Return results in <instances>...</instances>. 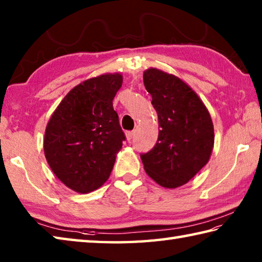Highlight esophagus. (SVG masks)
<instances>
[{
  "instance_id": "esophagus-1",
  "label": "esophagus",
  "mask_w": 262,
  "mask_h": 262,
  "mask_svg": "<svg viewBox=\"0 0 262 262\" xmlns=\"http://www.w3.org/2000/svg\"><path fill=\"white\" fill-rule=\"evenodd\" d=\"M133 136H134V132H126V137L128 141H130L133 139Z\"/></svg>"
}]
</instances>
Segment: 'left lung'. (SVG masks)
Returning <instances> with one entry per match:
<instances>
[{
  "label": "left lung",
  "instance_id": "1",
  "mask_svg": "<svg viewBox=\"0 0 262 262\" xmlns=\"http://www.w3.org/2000/svg\"><path fill=\"white\" fill-rule=\"evenodd\" d=\"M143 82L158 115L157 143L142 163L149 177L165 188L191 180L210 159L214 128L210 113L197 94L182 80L157 69L146 70Z\"/></svg>",
  "mask_w": 262,
  "mask_h": 262
}]
</instances>
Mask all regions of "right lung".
Instances as JSON below:
<instances>
[{
  "label": "right lung",
  "mask_w": 262,
  "mask_h": 262,
  "mask_svg": "<svg viewBox=\"0 0 262 262\" xmlns=\"http://www.w3.org/2000/svg\"><path fill=\"white\" fill-rule=\"evenodd\" d=\"M120 74L85 80L66 95L46 128L43 150L55 175L66 187L87 193L110 177L116 154L126 140L112 101Z\"/></svg>",
  "instance_id": "obj_1"
}]
</instances>
